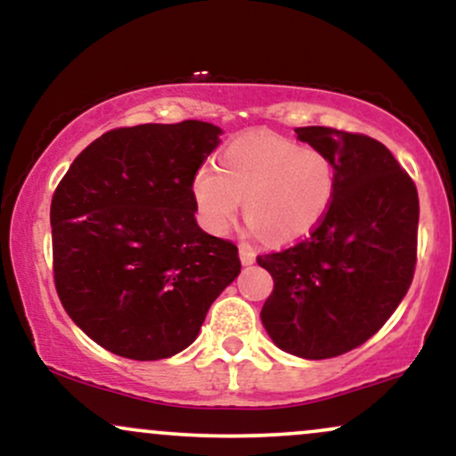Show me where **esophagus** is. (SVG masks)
Returning <instances> with one entry per match:
<instances>
[{
  "label": "esophagus",
  "instance_id": "esophagus-1",
  "mask_svg": "<svg viewBox=\"0 0 456 456\" xmlns=\"http://www.w3.org/2000/svg\"><path fill=\"white\" fill-rule=\"evenodd\" d=\"M240 261H242L244 265H250L255 261V253L248 244H240Z\"/></svg>",
  "mask_w": 456,
  "mask_h": 456
}]
</instances>
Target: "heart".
Returning a JSON list of instances; mask_svg holds the SVG:
<instances>
[{"instance_id":"obj_1","label":"heart","mask_w":456,"mask_h":456,"mask_svg":"<svg viewBox=\"0 0 456 456\" xmlns=\"http://www.w3.org/2000/svg\"><path fill=\"white\" fill-rule=\"evenodd\" d=\"M334 192L332 160L279 134L233 141L221 151L218 167L203 165L192 177V197L208 232L227 233L244 199L246 221L272 244H291L315 232Z\"/></svg>"}]
</instances>
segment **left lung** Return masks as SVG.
<instances>
[{
  "mask_svg": "<svg viewBox=\"0 0 456 456\" xmlns=\"http://www.w3.org/2000/svg\"><path fill=\"white\" fill-rule=\"evenodd\" d=\"M297 139L322 150L337 192L308 238L257 264L274 279L261 322L282 352L334 358L369 341L410 289L416 270V184L378 139L306 126Z\"/></svg>",
  "mask_w": 456,
  "mask_h": 456,
  "instance_id": "8db88e82",
  "label": "left lung"
}]
</instances>
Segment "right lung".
I'll return each mask as SVG.
<instances>
[{
    "label": "right lung",
    "instance_id": "1",
    "mask_svg": "<svg viewBox=\"0 0 456 456\" xmlns=\"http://www.w3.org/2000/svg\"><path fill=\"white\" fill-rule=\"evenodd\" d=\"M221 128L186 119L113 128L51 199L53 281L92 341L130 360L175 355L240 274L238 246L195 221L192 177Z\"/></svg>",
    "mask_w": 456,
    "mask_h": 456
}]
</instances>
